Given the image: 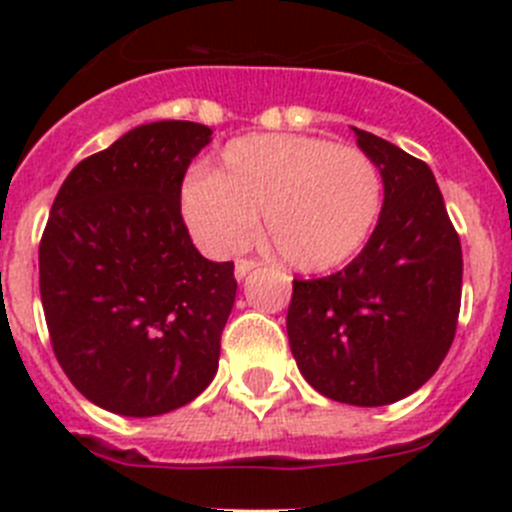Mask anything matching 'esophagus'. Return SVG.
<instances>
[{"instance_id":"esophagus-1","label":"esophagus","mask_w":512,"mask_h":512,"mask_svg":"<svg viewBox=\"0 0 512 512\" xmlns=\"http://www.w3.org/2000/svg\"><path fill=\"white\" fill-rule=\"evenodd\" d=\"M259 266V261H253V259H241V261H235V277L243 279L248 274V271H253Z\"/></svg>"}]
</instances>
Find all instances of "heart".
Wrapping results in <instances>:
<instances>
[{"instance_id":"b5f03b06","label":"heart","mask_w":512,"mask_h":512,"mask_svg":"<svg viewBox=\"0 0 512 512\" xmlns=\"http://www.w3.org/2000/svg\"><path fill=\"white\" fill-rule=\"evenodd\" d=\"M382 202V171L369 153L310 135L233 140L215 174L194 171L182 187L184 220L212 256L246 248L261 215L266 248L300 271L354 259L377 228Z\"/></svg>"}]
</instances>
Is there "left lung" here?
I'll return each instance as SVG.
<instances>
[{
  "instance_id": "left-lung-1",
  "label": "left lung",
  "mask_w": 512,
  "mask_h": 512,
  "mask_svg": "<svg viewBox=\"0 0 512 512\" xmlns=\"http://www.w3.org/2000/svg\"><path fill=\"white\" fill-rule=\"evenodd\" d=\"M354 133L382 171V215L351 264L292 282L287 336L320 395L379 408L413 395L449 354L464 261L428 164L390 140Z\"/></svg>"
}]
</instances>
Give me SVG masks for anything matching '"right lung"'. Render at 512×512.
Instances as JSON below:
<instances>
[{"instance_id":"obj_1","label":"right lung","mask_w":512,"mask_h":512,"mask_svg":"<svg viewBox=\"0 0 512 512\" xmlns=\"http://www.w3.org/2000/svg\"><path fill=\"white\" fill-rule=\"evenodd\" d=\"M200 122H148L84 158L40 238L53 354L81 395L117 415L182 408L217 372L238 282L182 217V182L210 143Z\"/></svg>"}]
</instances>
